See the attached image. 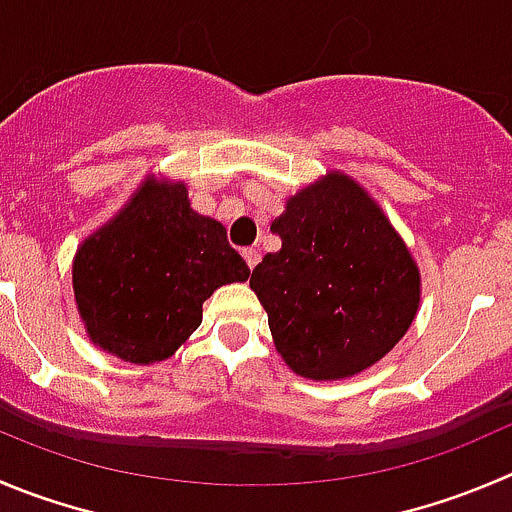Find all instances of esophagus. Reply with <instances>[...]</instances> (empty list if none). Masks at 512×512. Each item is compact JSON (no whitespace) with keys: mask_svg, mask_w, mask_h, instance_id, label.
<instances>
[{"mask_svg":"<svg viewBox=\"0 0 512 512\" xmlns=\"http://www.w3.org/2000/svg\"><path fill=\"white\" fill-rule=\"evenodd\" d=\"M243 259H246V266L248 269H256V266H259V261H261V251L259 248H243Z\"/></svg>","mask_w":512,"mask_h":512,"instance_id":"esophagus-1","label":"esophagus"}]
</instances>
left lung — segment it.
<instances>
[{
  "label": "left lung",
  "mask_w": 512,
  "mask_h": 512,
  "mask_svg": "<svg viewBox=\"0 0 512 512\" xmlns=\"http://www.w3.org/2000/svg\"><path fill=\"white\" fill-rule=\"evenodd\" d=\"M271 231L281 248L248 284L289 369L337 382L392 352L420 309V269L357 180L329 170L286 201Z\"/></svg>",
  "instance_id": "8db88e82"
}]
</instances>
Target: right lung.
I'll list each match as a JSON object with an SVG mask.
<instances>
[{
  "mask_svg": "<svg viewBox=\"0 0 512 512\" xmlns=\"http://www.w3.org/2000/svg\"><path fill=\"white\" fill-rule=\"evenodd\" d=\"M248 276L223 223L193 211L183 180L160 175H145L72 259V291L87 337L130 364L173 357L201 326L203 301Z\"/></svg>",
  "mask_w": 512,
  "mask_h": 512,
  "instance_id": "add662e5",
  "label": "right lung"
}]
</instances>
